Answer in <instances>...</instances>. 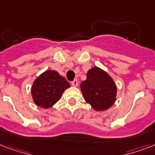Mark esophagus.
Wrapping results in <instances>:
<instances>
[{"label":"esophagus","instance_id":"esophagus-1","mask_svg":"<svg viewBox=\"0 0 155 155\" xmlns=\"http://www.w3.org/2000/svg\"><path fill=\"white\" fill-rule=\"evenodd\" d=\"M71 85H72L73 87H77V86H78V80H75L74 81H72V82H71Z\"/></svg>","mask_w":155,"mask_h":155}]
</instances>
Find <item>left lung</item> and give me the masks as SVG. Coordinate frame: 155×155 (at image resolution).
Masks as SVG:
<instances>
[{
	"label": "left lung",
	"instance_id": "left-lung-1",
	"mask_svg": "<svg viewBox=\"0 0 155 155\" xmlns=\"http://www.w3.org/2000/svg\"><path fill=\"white\" fill-rule=\"evenodd\" d=\"M85 101L97 112L105 111L115 103L117 87L105 71L93 67L87 73V79L80 84Z\"/></svg>",
	"mask_w": 155,
	"mask_h": 155
}]
</instances>
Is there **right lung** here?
<instances>
[{
    "instance_id": "obj_1",
    "label": "right lung",
    "mask_w": 155,
    "mask_h": 155,
    "mask_svg": "<svg viewBox=\"0 0 155 155\" xmlns=\"http://www.w3.org/2000/svg\"><path fill=\"white\" fill-rule=\"evenodd\" d=\"M70 87L65 78L54 70H47L38 75L31 87L33 101L37 106L48 108L60 100L63 92Z\"/></svg>"
}]
</instances>
